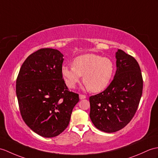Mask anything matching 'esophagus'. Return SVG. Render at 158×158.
<instances>
[{"instance_id": "34e87169", "label": "esophagus", "mask_w": 158, "mask_h": 158, "mask_svg": "<svg viewBox=\"0 0 158 158\" xmlns=\"http://www.w3.org/2000/svg\"><path fill=\"white\" fill-rule=\"evenodd\" d=\"M86 96L85 95H82V94H80L79 95V99L80 100H83V99H85Z\"/></svg>"}]
</instances>
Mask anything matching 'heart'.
<instances>
[{"instance_id":"1","label":"heart","mask_w":158,"mask_h":158,"mask_svg":"<svg viewBox=\"0 0 158 158\" xmlns=\"http://www.w3.org/2000/svg\"><path fill=\"white\" fill-rule=\"evenodd\" d=\"M114 71L110 59L95 54H85L75 58L73 67L63 65L62 75L69 88H74L81 77L88 89L99 92L108 85Z\"/></svg>"}]
</instances>
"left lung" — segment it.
<instances>
[{"instance_id": "8db88e82", "label": "left lung", "mask_w": 158, "mask_h": 158, "mask_svg": "<svg viewBox=\"0 0 158 158\" xmlns=\"http://www.w3.org/2000/svg\"><path fill=\"white\" fill-rule=\"evenodd\" d=\"M116 71L102 93L89 98L91 122L98 129L114 133L133 118L140 102L143 78L137 60L123 50L116 52Z\"/></svg>"}]
</instances>
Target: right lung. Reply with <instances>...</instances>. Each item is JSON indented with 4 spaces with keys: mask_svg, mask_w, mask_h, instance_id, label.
Returning <instances> with one entry per match:
<instances>
[{
    "mask_svg": "<svg viewBox=\"0 0 158 158\" xmlns=\"http://www.w3.org/2000/svg\"><path fill=\"white\" fill-rule=\"evenodd\" d=\"M63 54L42 48L30 54L22 64L16 81V94L22 118L40 136L50 138L63 132L73 108L79 100L62 79Z\"/></svg>",
    "mask_w": 158,
    "mask_h": 158,
    "instance_id": "obj_1",
    "label": "right lung"
}]
</instances>
